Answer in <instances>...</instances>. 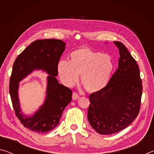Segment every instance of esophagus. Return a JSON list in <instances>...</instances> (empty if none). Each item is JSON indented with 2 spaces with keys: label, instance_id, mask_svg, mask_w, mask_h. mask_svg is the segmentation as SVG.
Here are the masks:
<instances>
[{
  "label": "esophagus",
  "instance_id": "obj_1",
  "mask_svg": "<svg viewBox=\"0 0 154 154\" xmlns=\"http://www.w3.org/2000/svg\"><path fill=\"white\" fill-rule=\"evenodd\" d=\"M79 95L78 94L77 92L72 93V99H73V100H77V99L79 98Z\"/></svg>",
  "mask_w": 154,
  "mask_h": 154
}]
</instances>
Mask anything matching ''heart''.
I'll return each mask as SVG.
<instances>
[{"instance_id": "obj_1", "label": "heart", "mask_w": 154, "mask_h": 154, "mask_svg": "<svg viewBox=\"0 0 154 154\" xmlns=\"http://www.w3.org/2000/svg\"><path fill=\"white\" fill-rule=\"evenodd\" d=\"M70 58L61 60L58 64L60 79L66 86H72L81 75L82 85L88 92H98L106 86L114 67L109 55L83 48L72 51Z\"/></svg>"}]
</instances>
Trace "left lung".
I'll list each match as a JSON object with an SVG mask.
<instances>
[{
    "label": "left lung",
    "instance_id": "left-lung-1",
    "mask_svg": "<svg viewBox=\"0 0 154 154\" xmlns=\"http://www.w3.org/2000/svg\"><path fill=\"white\" fill-rule=\"evenodd\" d=\"M116 69L106 86L89 96L88 110L90 124L98 133L111 134L126 128L139 115L143 92L137 61L119 41Z\"/></svg>",
    "mask_w": 154,
    "mask_h": 154
}]
</instances>
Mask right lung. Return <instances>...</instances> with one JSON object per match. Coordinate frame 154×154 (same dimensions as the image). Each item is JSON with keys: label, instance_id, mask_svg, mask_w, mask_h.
I'll list each match as a JSON object with an SVG mask.
<instances>
[{"label": "right lung", "instance_id": "1", "mask_svg": "<svg viewBox=\"0 0 154 154\" xmlns=\"http://www.w3.org/2000/svg\"><path fill=\"white\" fill-rule=\"evenodd\" d=\"M65 45L64 41L54 38L33 41L17 57L13 66L9 93L15 116L23 126L37 133H48L55 128L64 109L72 100V90L59 83L56 78ZM36 69H42L50 75L47 97L43 106L33 116L28 118L20 113L18 83Z\"/></svg>", "mask_w": 154, "mask_h": 154}]
</instances>
